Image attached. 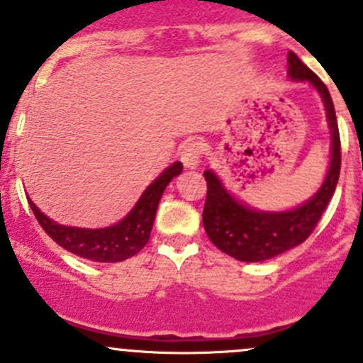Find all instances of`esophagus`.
Masks as SVG:
<instances>
[{"label":"esophagus","mask_w":363,"mask_h":363,"mask_svg":"<svg viewBox=\"0 0 363 363\" xmlns=\"http://www.w3.org/2000/svg\"><path fill=\"white\" fill-rule=\"evenodd\" d=\"M179 156H181V161L184 163V167H199L200 158H202V145H200L199 142H188V144L182 145Z\"/></svg>","instance_id":"34e87169"}]
</instances>
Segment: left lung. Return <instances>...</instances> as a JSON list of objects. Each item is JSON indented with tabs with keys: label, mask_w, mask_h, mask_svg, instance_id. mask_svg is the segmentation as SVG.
<instances>
[{
	"label": "left lung",
	"mask_w": 363,
	"mask_h": 363,
	"mask_svg": "<svg viewBox=\"0 0 363 363\" xmlns=\"http://www.w3.org/2000/svg\"><path fill=\"white\" fill-rule=\"evenodd\" d=\"M290 77L309 80L321 94L332 130V160L320 191L302 207L279 214L256 212L244 207L223 188L211 170L203 172L207 199L203 205V228L218 250L240 262H263L302 244L316 228L332 200L340 172V137L334 101L320 77L307 68L295 52L288 54Z\"/></svg>",
	"instance_id": "8db88e82"
}]
</instances>
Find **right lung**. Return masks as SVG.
Here are the masks:
<instances>
[{"label": "right lung", "instance_id": "1", "mask_svg": "<svg viewBox=\"0 0 363 363\" xmlns=\"http://www.w3.org/2000/svg\"><path fill=\"white\" fill-rule=\"evenodd\" d=\"M182 172V163L177 161L172 167H168L163 174L149 186L140 196L133 211L119 221L117 225L108 226L101 230H82L72 228V226L57 225L50 221L45 214L36 208V205L28 200L33 214H35L38 225L45 230L47 235L60 244L63 250H67L80 258L93 259V262L113 263L123 262V259L135 256L151 237L152 223L156 218V208H158L160 199L163 195L168 182Z\"/></svg>", "mask_w": 363, "mask_h": 363}]
</instances>
